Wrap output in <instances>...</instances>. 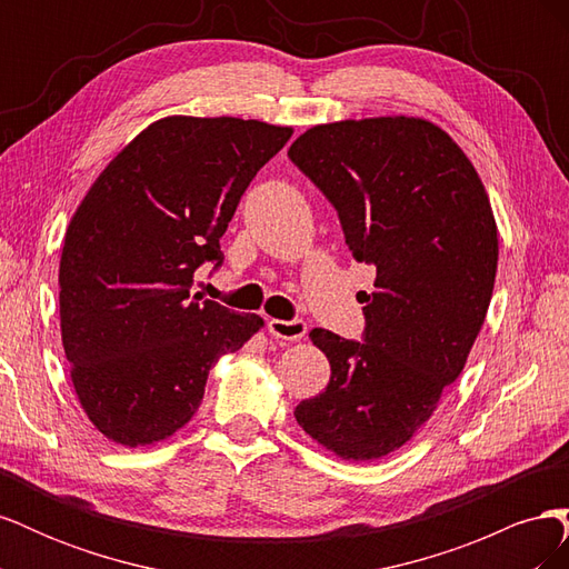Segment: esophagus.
<instances>
[{
	"instance_id": "34e87169",
	"label": "esophagus",
	"mask_w": 569,
	"mask_h": 569,
	"mask_svg": "<svg viewBox=\"0 0 569 569\" xmlns=\"http://www.w3.org/2000/svg\"><path fill=\"white\" fill-rule=\"evenodd\" d=\"M268 332L278 339H287V341H297L303 339L308 327L301 318L295 320H268Z\"/></svg>"
}]
</instances>
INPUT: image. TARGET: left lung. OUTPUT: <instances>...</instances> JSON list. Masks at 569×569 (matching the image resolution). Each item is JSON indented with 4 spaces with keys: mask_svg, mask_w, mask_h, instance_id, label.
Wrapping results in <instances>:
<instances>
[{
    "mask_svg": "<svg viewBox=\"0 0 569 569\" xmlns=\"http://www.w3.org/2000/svg\"><path fill=\"white\" fill-rule=\"evenodd\" d=\"M287 157L335 206L356 261L377 270L360 341L311 332L332 375L295 416L339 458H382L432 416L487 318L491 203L462 149L422 118L316 126Z\"/></svg>",
    "mask_w": 569,
    "mask_h": 569,
    "instance_id": "8db88e82",
    "label": "left lung"
}]
</instances>
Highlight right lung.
I'll list each match as a JSON object with an SVG mask.
<instances>
[{
    "mask_svg": "<svg viewBox=\"0 0 569 569\" xmlns=\"http://www.w3.org/2000/svg\"><path fill=\"white\" fill-rule=\"evenodd\" d=\"M291 128L242 118L151 123L90 187L59 266L61 339L80 406L134 449L192 420L216 360L263 320L189 297L197 268L222 266L237 203Z\"/></svg>",
    "mask_w": 569,
    "mask_h": 569,
    "instance_id": "1",
    "label": "right lung"
}]
</instances>
